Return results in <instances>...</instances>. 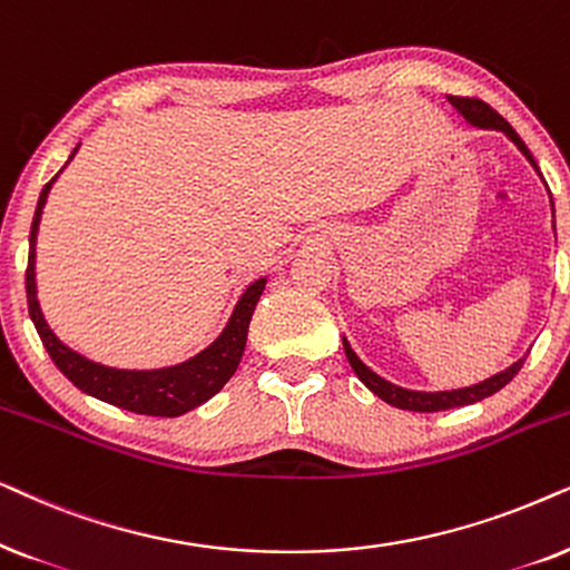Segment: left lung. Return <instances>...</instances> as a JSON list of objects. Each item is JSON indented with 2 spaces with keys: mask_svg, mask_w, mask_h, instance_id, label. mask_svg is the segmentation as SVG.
<instances>
[{
  "mask_svg": "<svg viewBox=\"0 0 570 570\" xmlns=\"http://www.w3.org/2000/svg\"><path fill=\"white\" fill-rule=\"evenodd\" d=\"M449 101L453 104V109H456L461 117H464L469 125L480 127V130H500L505 135L508 140L513 142L515 148L521 150L523 156H527V161L534 166L537 171H540V166H537L534 156L529 154V148L523 146V140L515 135V130L508 121L500 117V114L492 109L490 104L480 101V98H461V96H449ZM542 177V174H540ZM552 203V197H550ZM552 214H556V208H552ZM344 352H346V360L352 364V370L356 373V377L367 385L370 391L375 393L377 399H383L385 404L396 406V409H406V412H443V409H456V406H466V404H476V401L492 396V393H498L503 385H508L515 377V373L521 370L523 360H527V354L521 356L519 362H513L511 367H505L503 373L488 377V381L482 383H474L469 385V389H456V391H409V389H401V385H393L391 381H385L377 373L364 364L356 352L348 344L346 336H344Z\"/></svg>",
  "mask_w": 570,
  "mask_h": 570,
  "instance_id": "8db88e82",
  "label": "left lung"
}]
</instances>
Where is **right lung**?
<instances>
[{"label": "right lung", "instance_id": "obj_1", "mask_svg": "<svg viewBox=\"0 0 570 570\" xmlns=\"http://www.w3.org/2000/svg\"><path fill=\"white\" fill-rule=\"evenodd\" d=\"M78 148L72 150L70 158H67V164H70L75 154H78ZM57 177L47 181L41 189V195H38L33 224H30V239H28L30 247H28V271H26L28 313H30V321L36 325L38 336L43 341V346H47L51 362L57 364L59 373H62L75 389H80L82 393H88V396L106 401V404L111 406L127 409V412H135V414L179 416L189 412V409L206 404V401L210 396H216V393L226 385V381L237 373L242 352H245V344H247L249 321H253L255 305L257 299H261L265 284H268V276L255 278L253 284L242 292V297L232 309L229 321H226L224 331L214 338V344H208L203 352H197L185 362L169 364V367H158V370H119V367H109V364L88 360V356H82L80 352H75V348L59 341L57 333L49 328L47 317L41 313V305H38L36 237H38V224H41L43 206H47V197Z\"/></svg>", "mask_w": 570, "mask_h": 570}]
</instances>
